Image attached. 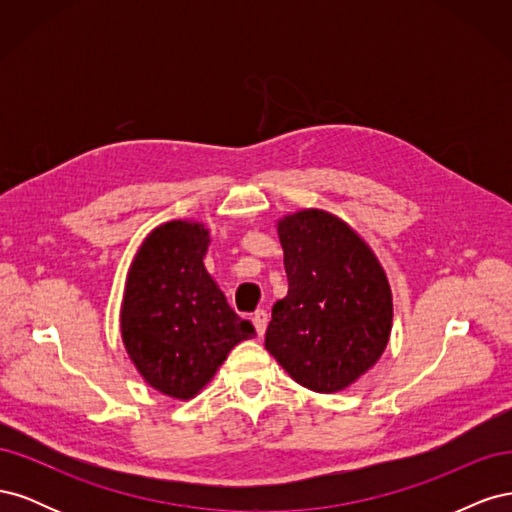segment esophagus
<instances>
[{
  "label": "esophagus",
  "mask_w": 512,
  "mask_h": 512,
  "mask_svg": "<svg viewBox=\"0 0 512 512\" xmlns=\"http://www.w3.org/2000/svg\"><path fill=\"white\" fill-rule=\"evenodd\" d=\"M252 322H254V327H256V333H258V337H262V335H265V331H267V324H269V314L265 312V309H256L254 316H252Z\"/></svg>",
  "instance_id": "34e87169"
}]
</instances>
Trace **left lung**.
Returning a JSON list of instances; mask_svg holds the SVG:
<instances>
[{"label": "left lung", "mask_w": 512, "mask_h": 512, "mask_svg": "<svg viewBox=\"0 0 512 512\" xmlns=\"http://www.w3.org/2000/svg\"><path fill=\"white\" fill-rule=\"evenodd\" d=\"M277 232L288 294L273 305L265 348L305 389L342 391L389 342V282L367 243L327 211L288 215Z\"/></svg>", "instance_id": "left-lung-1"}]
</instances>
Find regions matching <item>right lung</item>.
Segmentation results:
<instances>
[{"instance_id": "right-lung-1", "label": "right lung", "mask_w": 512, "mask_h": 512, "mask_svg": "<svg viewBox=\"0 0 512 512\" xmlns=\"http://www.w3.org/2000/svg\"><path fill=\"white\" fill-rule=\"evenodd\" d=\"M203 224L168 222L138 250L121 307V337L143 378L164 395L194 397L228 352L256 335L232 312L203 258Z\"/></svg>"}]
</instances>
